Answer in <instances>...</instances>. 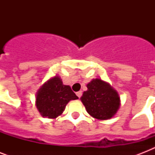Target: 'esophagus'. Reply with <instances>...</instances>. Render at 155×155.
Masks as SVG:
<instances>
[{"mask_svg": "<svg viewBox=\"0 0 155 155\" xmlns=\"http://www.w3.org/2000/svg\"><path fill=\"white\" fill-rule=\"evenodd\" d=\"M76 95H77V97H79V98H80V97H81V96H82V92H81V91H80V92H76Z\"/></svg>", "mask_w": 155, "mask_h": 155, "instance_id": "esophagus-1", "label": "esophagus"}]
</instances>
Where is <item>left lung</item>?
Wrapping results in <instances>:
<instances>
[{"label": "left lung", "instance_id": "8db88e82", "mask_svg": "<svg viewBox=\"0 0 155 155\" xmlns=\"http://www.w3.org/2000/svg\"><path fill=\"white\" fill-rule=\"evenodd\" d=\"M87 87L80 100L87 113L98 120L113 117L120 105L117 92L101 79H93L87 84Z\"/></svg>", "mask_w": 155, "mask_h": 155}]
</instances>
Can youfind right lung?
Here are the masks:
<instances>
[{
    "mask_svg": "<svg viewBox=\"0 0 155 155\" xmlns=\"http://www.w3.org/2000/svg\"><path fill=\"white\" fill-rule=\"evenodd\" d=\"M77 99L70 86L63 84L60 77L55 75L38 89L35 104L42 117L54 119L63 113L68 102Z\"/></svg>",
    "mask_w": 155,
    "mask_h": 155,
    "instance_id": "1",
    "label": "right lung"
}]
</instances>
